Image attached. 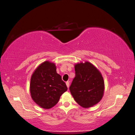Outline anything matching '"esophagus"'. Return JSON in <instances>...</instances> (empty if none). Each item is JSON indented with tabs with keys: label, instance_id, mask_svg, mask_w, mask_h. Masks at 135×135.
<instances>
[{
	"label": "esophagus",
	"instance_id": "34e87169",
	"mask_svg": "<svg viewBox=\"0 0 135 135\" xmlns=\"http://www.w3.org/2000/svg\"><path fill=\"white\" fill-rule=\"evenodd\" d=\"M66 85H67L68 88H69V85H70V84H69V81H66Z\"/></svg>",
	"mask_w": 135,
	"mask_h": 135
}]
</instances>
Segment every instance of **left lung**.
I'll return each mask as SVG.
<instances>
[{
  "instance_id": "8db88e82",
  "label": "left lung",
  "mask_w": 135,
  "mask_h": 135,
  "mask_svg": "<svg viewBox=\"0 0 135 135\" xmlns=\"http://www.w3.org/2000/svg\"><path fill=\"white\" fill-rule=\"evenodd\" d=\"M75 76L69 89L76 103L87 108L97 104L103 97L104 81L99 70L91 63L75 65Z\"/></svg>"
}]
</instances>
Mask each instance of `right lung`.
I'll return each mask as SVG.
<instances>
[{"label": "right lung", "mask_w": 135, "mask_h": 135, "mask_svg": "<svg viewBox=\"0 0 135 135\" xmlns=\"http://www.w3.org/2000/svg\"><path fill=\"white\" fill-rule=\"evenodd\" d=\"M67 90L66 84L57 73L54 63L45 61L32 74L30 84L31 96L41 108L48 109L54 107L62 94Z\"/></svg>", "instance_id": "add662e5"}]
</instances>
